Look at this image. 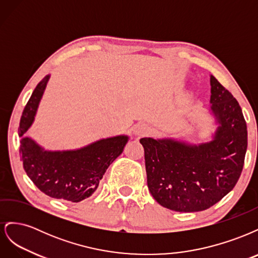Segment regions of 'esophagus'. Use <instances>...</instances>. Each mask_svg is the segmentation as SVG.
Instances as JSON below:
<instances>
[{
    "mask_svg": "<svg viewBox=\"0 0 258 258\" xmlns=\"http://www.w3.org/2000/svg\"><path fill=\"white\" fill-rule=\"evenodd\" d=\"M151 132V128L147 126L146 123H137L136 126L134 127V134L136 137L141 138L144 137L146 135H148Z\"/></svg>",
    "mask_w": 258,
    "mask_h": 258,
    "instance_id": "obj_1",
    "label": "esophagus"
}]
</instances>
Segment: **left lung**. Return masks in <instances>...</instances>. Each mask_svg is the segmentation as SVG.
<instances>
[{
    "mask_svg": "<svg viewBox=\"0 0 258 258\" xmlns=\"http://www.w3.org/2000/svg\"><path fill=\"white\" fill-rule=\"evenodd\" d=\"M211 106L217 128L198 145L171 138H142L147 186L154 199L177 212L214 206L237 184L243 168L247 130L238 101L210 76Z\"/></svg>",
    "mask_w": 258,
    "mask_h": 258,
    "instance_id": "8db88e82",
    "label": "left lung"
}]
</instances>
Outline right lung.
<instances>
[{
  "label": "right lung",
  "mask_w": 258,
  "mask_h": 258,
  "mask_svg": "<svg viewBox=\"0 0 258 258\" xmlns=\"http://www.w3.org/2000/svg\"><path fill=\"white\" fill-rule=\"evenodd\" d=\"M50 75L37 84L22 112L18 135L20 154L27 175L49 197L80 202L98 188L106 169L122 153L128 136L101 139L77 150L46 151L33 139L25 137L35 119Z\"/></svg>",
  "instance_id": "add662e5"
}]
</instances>
